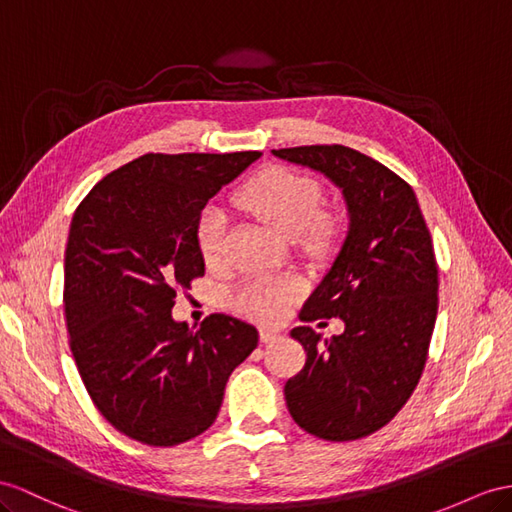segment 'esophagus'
<instances>
[{"label": "esophagus", "instance_id": "34e87169", "mask_svg": "<svg viewBox=\"0 0 512 512\" xmlns=\"http://www.w3.org/2000/svg\"><path fill=\"white\" fill-rule=\"evenodd\" d=\"M283 335H281V331H277V329H266V326H261L259 329V339L264 344H277L279 339H281Z\"/></svg>", "mask_w": 512, "mask_h": 512}]
</instances>
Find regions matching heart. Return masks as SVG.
I'll use <instances>...</instances> for the list:
<instances>
[{
  "label": "heart",
  "mask_w": 512,
  "mask_h": 512,
  "mask_svg": "<svg viewBox=\"0 0 512 512\" xmlns=\"http://www.w3.org/2000/svg\"><path fill=\"white\" fill-rule=\"evenodd\" d=\"M238 203L285 238L309 231L313 246H329L337 235V222L318 214L322 188L316 179L272 166L248 179L238 192ZM227 218L218 205H205L196 218L194 238L207 266L220 264L225 255ZM300 294L292 279H248L233 292L231 303L248 318L274 322L283 318Z\"/></svg>",
  "instance_id": "heart-1"
}]
</instances>
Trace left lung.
<instances>
[{
	"mask_svg": "<svg viewBox=\"0 0 512 512\" xmlns=\"http://www.w3.org/2000/svg\"><path fill=\"white\" fill-rule=\"evenodd\" d=\"M320 170L342 190L350 229L329 274L309 296L292 337L307 363L285 383L294 422L326 441H355L389 424L411 398L437 320L439 268L413 188L342 144L272 151ZM342 317V336L308 326Z\"/></svg>",
	"mask_w": 512,
	"mask_h": 512,
	"instance_id": "8db88e82",
	"label": "left lung"
}]
</instances>
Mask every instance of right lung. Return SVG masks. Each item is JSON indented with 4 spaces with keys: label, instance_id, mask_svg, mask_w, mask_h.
<instances>
[{
    "label": "right lung",
    "instance_id": "right-lung-1",
    "mask_svg": "<svg viewBox=\"0 0 512 512\" xmlns=\"http://www.w3.org/2000/svg\"><path fill=\"white\" fill-rule=\"evenodd\" d=\"M259 155L147 153L75 209L62 296L69 346L90 400L129 439L170 448L199 437L257 348L253 324L212 313L192 331L170 309L205 274L201 209Z\"/></svg>",
    "mask_w": 512,
    "mask_h": 512
}]
</instances>
